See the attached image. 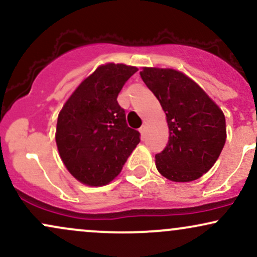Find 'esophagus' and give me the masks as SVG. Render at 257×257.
Masks as SVG:
<instances>
[{
	"mask_svg": "<svg viewBox=\"0 0 257 257\" xmlns=\"http://www.w3.org/2000/svg\"><path fill=\"white\" fill-rule=\"evenodd\" d=\"M139 132L141 133V135H143V137H145V134H146V125L145 124L141 125L140 129H139Z\"/></svg>",
	"mask_w": 257,
	"mask_h": 257,
	"instance_id": "esophagus-1",
	"label": "esophagus"
}]
</instances>
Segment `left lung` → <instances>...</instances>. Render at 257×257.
Listing matches in <instances>:
<instances>
[{
    "instance_id": "obj_1",
    "label": "left lung",
    "mask_w": 257,
    "mask_h": 257,
    "mask_svg": "<svg viewBox=\"0 0 257 257\" xmlns=\"http://www.w3.org/2000/svg\"><path fill=\"white\" fill-rule=\"evenodd\" d=\"M141 78L166 112L169 140L156 167L175 182L197 180L214 166L226 143L222 111L196 82L173 69L145 67Z\"/></svg>"
}]
</instances>
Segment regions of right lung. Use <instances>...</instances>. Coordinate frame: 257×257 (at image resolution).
Masks as SVG:
<instances>
[{"instance_id":"1","label":"right lung","mask_w":257,"mask_h":257,"mask_svg":"<svg viewBox=\"0 0 257 257\" xmlns=\"http://www.w3.org/2000/svg\"><path fill=\"white\" fill-rule=\"evenodd\" d=\"M137 71L123 64L99 66L59 113V153L67 170L85 185L112 181L140 143V133L129 128L124 108L117 101L123 85Z\"/></svg>"}]
</instances>
